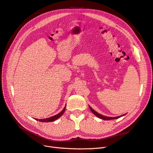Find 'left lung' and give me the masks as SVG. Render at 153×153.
I'll use <instances>...</instances> for the list:
<instances>
[{
  "mask_svg": "<svg viewBox=\"0 0 153 153\" xmlns=\"http://www.w3.org/2000/svg\"><path fill=\"white\" fill-rule=\"evenodd\" d=\"M89 108L91 109V112L93 113L96 117H99L100 119H103V120H112V119H118V118H119V117H122V116H123V115H120V116H117V117H106V116H104V115H101V114H100L99 113H98L97 112H96V111L94 110H93L92 109L91 106H89Z\"/></svg>",
  "mask_w": 153,
  "mask_h": 153,
  "instance_id": "1",
  "label": "left lung"
}]
</instances>
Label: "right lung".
Instances as JSON below:
<instances>
[{
    "instance_id": "obj_1",
    "label": "right lung",
    "mask_w": 153,
    "mask_h": 153,
    "mask_svg": "<svg viewBox=\"0 0 153 153\" xmlns=\"http://www.w3.org/2000/svg\"><path fill=\"white\" fill-rule=\"evenodd\" d=\"M66 106H64V109L61 111V112H59L58 114L54 115V116L50 117H49V118L43 119H36V120H37V121H40V122H47V123H48V122H52V121H55V120L59 119L61 116H62V115L64 114V111H65V110H66Z\"/></svg>"
}]
</instances>
